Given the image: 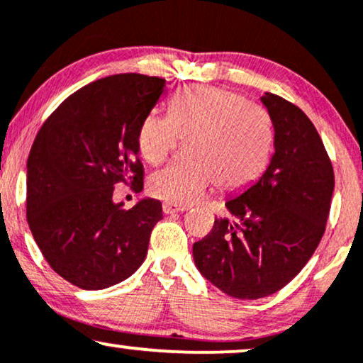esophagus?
Instances as JSON below:
<instances>
[{
    "instance_id": "obj_1",
    "label": "esophagus",
    "mask_w": 363,
    "mask_h": 363,
    "mask_svg": "<svg viewBox=\"0 0 363 363\" xmlns=\"http://www.w3.org/2000/svg\"><path fill=\"white\" fill-rule=\"evenodd\" d=\"M162 211H164V214H177V212L186 211V207H184V206L169 204V202H164V204H162Z\"/></svg>"
}]
</instances>
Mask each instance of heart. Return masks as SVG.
Masks as SVG:
<instances>
[{
    "label": "heart",
    "instance_id": "1",
    "mask_svg": "<svg viewBox=\"0 0 363 363\" xmlns=\"http://www.w3.org/2000/svg\"><path fill=\"white\" fill-rule=\"evenodd\" d=\"M181 141L191 143V162L152 174L149 191L169 204L187 206L216 182L225 192L252 186L272 159L275 133L262 106L229 89L191 86L174 96L169 114L152 111L138 131V149L151 166L166 161Z\"/></svg>",
    "mask_w": 363,
    "mask_h": 363
}]
</instances>
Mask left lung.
<instances>
[{
  "instance_id": "obj_1",
  "label": "left lung",
  "mask_w": 363,
  "mask_h": 363,
  "mask_svg": "<svg viewBox=\"0 0 363 363\" xmlns=\"http://www.w3.org/2000/svg\"><path fill=\"white\" fill-rule=\"evenodd\" d=\"M275 131L267 171L225 202L235 217L216 219L192 245L196 267L227 296L254 301L286 287L320 242L335 177L315 125L296 104L265 93Z\"/></svg>"
}]
</instances>
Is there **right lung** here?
I'll return each mask as SVG.
<instances>
[{
  "instance_id": "1",
  "label": "right lung",
  "mask_w": 363,
  "mask_h": 363,
  "mask_svg": "<svg viewBox=\"0 0 363 363\" xmlns=\"http://www.w3.org/2000/svg\"><path fill=\"white\" fill-rule=\"evenodd\" d=\"M166 79L138 72L94 81L62 101L28 157L26 217L41 254L72 286L99 291L141 267L162 204H114L118 182L143 189L138 131Z\"/></svg>"
}]
</instances>
